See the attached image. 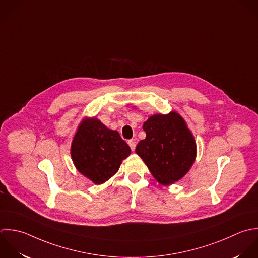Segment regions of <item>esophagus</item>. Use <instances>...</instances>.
Wrapping results in <instances>:
<instances>
[{
  "instance_id": "1",
  "label": "esophagus",
  "mask_w": 258,
  "mask_h": 258,
  "mask_svg": "<svg viewBox=\"0 0 258 258\" xmlns=\"http://www.w3.org/2000/svg\"><path fill=\"white\" fill-rule=\"evenodd\" d=\"M127 144H128V146L131 147L132 151H135V149H136V145H137V142H136L135 140H130V141L127 142Z\"/></svg>"
}]
</instances>
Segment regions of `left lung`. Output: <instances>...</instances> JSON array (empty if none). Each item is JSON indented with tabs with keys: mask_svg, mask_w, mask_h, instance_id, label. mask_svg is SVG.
Instances as JSON below:
<instances>
[{
	"mask_svg": "<svg viewBox=\"0 0 258 258\" xmlns=\"http://www.w3.org/2000/svg\"><path fill=\"white\" fill-rule=\"evenodd\" d=\"M146 139L136 153L163 185L183 178L196 158V143L184 119L176 112L151 116L143 126Z\"/></svg>",
	"mask_w": 258,
	"mask_h": 258,
	"instance_id": "8db88e82",
	"label": "left lung"
}]
</instances>
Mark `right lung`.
Masks as SVG:
<instances>
[{
    "label": "right lung",
    "instance_id": "right-lung-1",
    "mask_svg": "<svg viewBox=\"0 0 258 258\" xmlns=\"http://www.w3.org/2000/svg\"><path fill=\"white\" fill-rule=\"evenodd\" d=\"M130 154L131 148L119 134L96 118L82 121L71 146L75 167L97 185L112 177Z\"/></svg>",
    "mask_w": 258,
    "mask_h": 258
}]
</instances>
